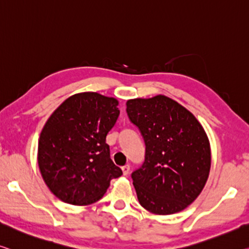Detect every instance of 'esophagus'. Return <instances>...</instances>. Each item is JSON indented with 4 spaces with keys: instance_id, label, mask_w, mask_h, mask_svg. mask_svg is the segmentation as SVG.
<instances>
[{
    "instance_id": "34e87169",
    "label": "esophagus",
    "mask_w": 249,
    "mask_h": 249,
    "mask_svg": "<svg viewBox=\"0 0 249 249\" xmlns=\"http://www.w3.org/2000/svg\"><path fill=\"white\" fill-rule=\"evenodd\" d=\"M121 169H122V173H124V175L127 176L129 174V171H130V166H129V164H125V166L122 167Z\"/></svg>"
}]
</instances>
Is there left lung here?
Masks as SVG:
<instances>
[{
    "label": "left lung",
    "instance_id": "obj_1",
    "mask_svg": "<svg viewBox=\"0 0 249 249\" xmlns=\"http://www.w3.org/2000/svg\"><path fill=\"white\" fill-rule=\"evenodd\" d=\"M127 113L146 144L142 166L131 174L138 200L156 215L181 212L199 196L209 176L204 128L185 107L161 94L128 100Z\"/></svg>",
    "mask_w": 249,
    "mask_h": 249
}]
</instances>
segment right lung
<instances>
[{"label":"right lung","instance_id":"right-lung-1","mask_svg":"<svg viewBox=\"0 0 249 249\" xmlns=\"http://www.w3.org/2000/svg\"><path fill=\"white\" fill-rule=\"evenodd\" d=\"M117 99L97 92L71 95L42 129L37 163L44 182L60 200L86 206L101 199L122 170L110 158L108 132L119 117Z\"/></svg>","mask_w":249,"mask_h":249}]
</instances>
